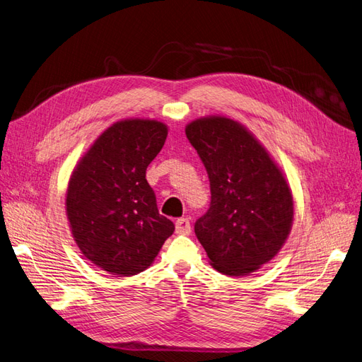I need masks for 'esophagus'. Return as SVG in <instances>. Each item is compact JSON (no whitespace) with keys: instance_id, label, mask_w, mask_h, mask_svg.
<instances>
[{"instance_id":"34e87169","label":"esophagus","mask_w":362,"mask_h":362,"mask_svg":"<svg viewBox=\"0 0 362 362\" xmlns=\"http://www.w3.org/2000/svg\"><path fill=\"white\" fill-rule=\"evenodd\" d=\"M176 231L179 235H189L191 233V221L188 218H179L176 221Z\"/></svg>"}]
</instances>
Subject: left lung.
<instances>
[{
  "label": "left lung",
  "instance_id": "1",
  "mask_svg": "<svg viewBox=\"0 0 362 362\" xmlns=\"http://www.w3.org/2000/svg\"><path fill=\"white\" fill-rule=\"evenodd\" d=\"M211 182V207L194 226L215 269L248 275L281 250L293 223L283 171L240 123L209 115L186 126Z\"/></svg>",
  "mask_w": 362,
  "mask_h": 362
}]
</instances>
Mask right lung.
Instances as JSON below:
<instances>
[{
	"label": "right lung",
	"instance_id": "right-lung-1",
	"mask_svg": "<svg viewBox=\"0 0 362 362\" xmlns=\"http://www.w3.org/2000/svg\"><path fill=\"white\" fill-rule=\"evenodd\" d=\"M168 129L158 120L127 119L105 131L69 180L66 214L76 245L93 264L131 276L153 263L174 224L162 216L146 170Z\"/></svg>",
	"mask_w": 362,
	"mask_h": 362
}]
</instances>
